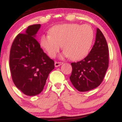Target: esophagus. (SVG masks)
Wrapping results in <instances>:
<instances>
[{
  "mask_svg": "<svg viewBox=\"0 0 122 122\" xmlns=\"http://www.w3.org/2000/svg\"><path fill=\"white\" fill-rule=\"evenodd\" d=\"M62 64L63 62H57V61H56L55 63H54V65H55L56 67H58L59 66L62 65Z\"/></svg>",
  "mask_w": 122,
  "mask_h": 122,
  "instance_id": "1",
  "label": "esophagus"
}]
</instances>
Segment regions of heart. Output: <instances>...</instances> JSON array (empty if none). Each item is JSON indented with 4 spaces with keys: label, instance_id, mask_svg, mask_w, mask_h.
<instances>
[{
    "label": "heart",
    "instance_id": "b5f03b06",
    "mask_svg": "<svg viewBox=\"0 0 122 122\" xmlns=\"http://www.w3.org/2000/svg\"><path fill=\"white\" fill-rule=\"evenodd\" d=\"M49 34L41 38V45L49 56L55 57L62 45L64 56L72 60L85 58L90 51L94 38L91 26L77 23L54 26L50 29Z\"/></svg>",
    "mask_w": 122,
    "mask_h": 122
}]
</instances>
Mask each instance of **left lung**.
Listing matches in <instances>:
<instances>
[{
	"label": "left lung",
	"mask_w": 122,
	"mask_h": 122,
	"mask_svg": "<svg viewBox=\"0 0 122 122\" xmlns=\"http://www.w3.org/2000/svg\"><path fill=\"white\" fill-rule=\"evenodd\" d=\"M109 50L104 35L97 29L94 45L88 55L81 61L71 63L69 79L80 92L92 90L100 85L109 64Z\"/></svg>",
	"instance_id": "1"
}]
</instances>
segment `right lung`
I'll list each match as a JSON object with an SVG mask.
<instances>
[{"instance_id": "right-lung-1", "label": "right lung", "mask_w": 122, "mask_h": 122, "mask_svg": "<svg viewBox=\"0 0 122 122\" xmlns=\"http://www.w3.org/2000/svg\"><path fill=\"white\" fill-rule=\"evenodd\" d=\"M40 24L30 25L25 34H18L12 43L10 68L15 86L25 95L35 96L42 91L54 62L43 52L36 39Z\"/></svg>"}]
</instances>
